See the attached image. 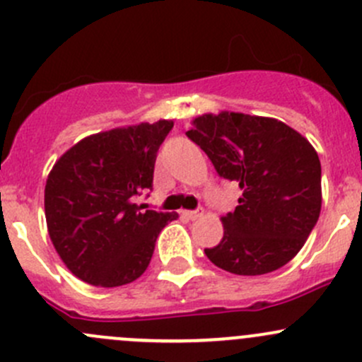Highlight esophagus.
Returning <instances> with one entry per match:
<instances>
[{
	"label": "esophagus",
	"instance_id": "obj_1",
	"mask_svg": "<svg viewBox=\"0 0 362 362\" xmlns=\"http://www.w3.org/2000/svg\"><path fill=\"white\" fill-rule=\"evenodd\" d=\"M182 215H184L185 218H189V221H196V218L202 217L203 210H185L182 211Z\"/></svg>",
	"mask_w": 362,
	"mask_h": 362
}]
</instances>
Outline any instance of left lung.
<instances>
[{"mask_svg": "<svg viewBox=\"0 0 362 362\" xmlns=\"http://www.w3.org/2000/svg\"><path fill=\"white\" fill-rule=\"evenodd\" d=\"M187 136L221 177L238 182L242 198L222 217L224 236L206 257L243 276L282 268L305 245L322 206L320 160L301 133L272 117L203 113Z\"/></svg>", "mask_w": 362, "mask_h": 362, "instance_id": "left-lung-1", "label": "left lung"}]
</instances>
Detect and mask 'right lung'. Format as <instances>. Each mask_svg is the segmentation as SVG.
<instances>
[{
  "label": "right lung",
  "mask_w": 362,
  "mask_h": 362,
  "mask_svg": "<svg viewBox=\"0 0 362 362\" xmlns=\"http://www.w3.org/2000/svg\"><path fill=\"white\" fill-rule=\"evenodd\" d=\"M173 120L90 134L68 148L45 184L50 242L83 282L119 287L141 276L160 229L177 214L141 210L134 196L152 187L154 164Z\"/></svg>",
  "instance_id": "right-lung-1"
}]
</instances>
